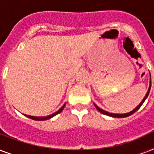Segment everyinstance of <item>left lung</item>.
Listing matches in <instances>:
<instances>
[{
  "label": "left lung",
  "mask_w": 154,
  "mask_h": 154,
  "mask_svg": "<svg viewBox=\"0 0 154 154\" xmlns=\"http://www.w3.org/2000/svg\"><path fill=\"white\" fill-rule=\"evenodd\" d=\"M150 77V81H149V89L148 91H147V93H146V96H145V97L143 98V100L141 101V102L134 109H133L132 111H130L129 112H127V113H123V114H119V113H112V112H107V111H105V110H103L102 109H101V108H99L97 105L95 104V103H94V106L96 107V109L97 110H98L99 112H101V113H103V114L105 115H107V116H109V117H117V118H122V117H129V116H130V115L134 114V112H136L137 110L139 109H140V107H141V105H142V104L144 103V101H146V98H147V97L149 96V91H150V88H151V75L149 76Z\"/></svg>",
  "instance_id": "left-lung-1"
}]
</instances>
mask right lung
<instances>
[{
    "label": "right lung",
    "mask_w": 154,
    "mask_h": 154,
    "mask_svg": "<svg viewBox=\"0 0 154 154\" xmlns=\"http://www.w3.org/2000/svg\"><path fill=\"white\" fill-rule=\"evenodd\" d=\"M65 106V103L64 104V105H63V106L60 108V109L57 110V112H53V114L49 115V116H46V117H34V116H29V115H25V114H24V115H25V117H29V118H31V119H32V120H35V121H45V120L50 119V118L53 117L54 116H56L57 114H58V113H60V112H61L63 109H64Z\"/></svg>",
    "instance_id": "right-lung-1"
}]
</instances>
